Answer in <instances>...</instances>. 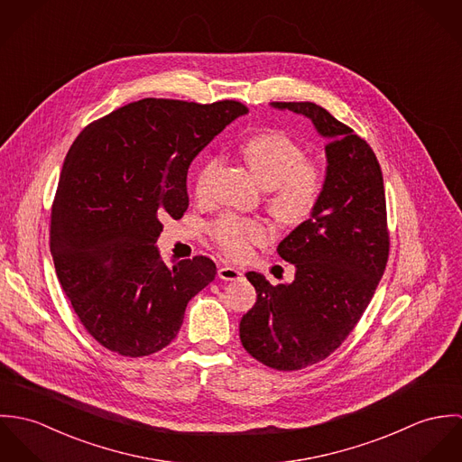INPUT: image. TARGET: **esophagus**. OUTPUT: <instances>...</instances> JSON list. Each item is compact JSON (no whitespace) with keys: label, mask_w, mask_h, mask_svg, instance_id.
Listing matches in <instances>:
<instances>
[{"label":"esophagus","mask_w":462,"mask_h":462,"mask_svg":"<svg viewBox=\"0 0 462 462\" xmlns=\"http://www.w3.org/2000/svg\"><path fill=\"white\" fill-rule=\"evenodd\" d=\"M242 275H244L242 270L229 266V264H224L218 268V277L224 281H238V279H242Z\"/></svg>","instance_id":"esophagus-1"}]
</instances>
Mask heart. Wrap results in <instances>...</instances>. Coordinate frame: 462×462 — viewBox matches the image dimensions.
<instances>
[{"label":"heart","instance_id":"1","mask_svg":"<svg viewBox=\"0 0 462 462\" xmlns=\"http://www.w3.org/2000/svg\"><path fill=\"white\" fill-rule=\"evenodd\" d=\"M242 154L256 178L268 187V204L277 218L299 224L313 215L324 194V172L319 163L306 158L297 140L277 130L256 133L244 140ZM217 165V158H208L200 165L194 183L196 198L208 196ZM209 235L227 258L242 260L253 245L270 240L272 231L262 218L226 213L211 224Z\"/></svg>","mask_w":462,"mask_h":462}]
</instances>
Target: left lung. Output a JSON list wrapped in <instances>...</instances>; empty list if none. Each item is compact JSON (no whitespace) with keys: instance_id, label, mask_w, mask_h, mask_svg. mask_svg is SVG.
<instances>
[{"instance_id":"1","label":"left lung","mask_w":462,"mask_h":462,"mask_svg":"<svg viewBox=\"0 0 462 462\" xmlns=\"http://www.w3.org/2000/svg\"><path fill=\"white\" fill-rule=\"evenodd\" d=\"M302 114L328 138L324 194L311 218L277 247L295 264L290 284L247 272L258 293L240 322L244 348L268 368L302 370L346 339L370 304L390 256L383 171L368 142L315 103H272Z\"/></svg>"}]
</instances>
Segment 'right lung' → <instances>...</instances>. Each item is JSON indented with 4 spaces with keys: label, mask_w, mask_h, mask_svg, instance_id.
Returning a JSON list of instances; mask_svg holds the SVG:
<instances>
[{
    "label": "right lung",
    "mask_w": 462,
    "mask_h": 462,
    "mask_svg": "<svg viewBox=\"0 0 462 462\" xmlns=\"http://www.w3.org/2000/svg\"><path fill=\"white\" fill-rule=\"evenodd\" d=\"M249 108L145 97L90 123L72 142L51 206L50 249L87 332L142 357L181 329L189 300L217 273L206 256L169 266L156 242L163 218L189 208L187 172L215 134Z\"/></svg>",
    "instance_id": "add662e5"
}]
</instances>
